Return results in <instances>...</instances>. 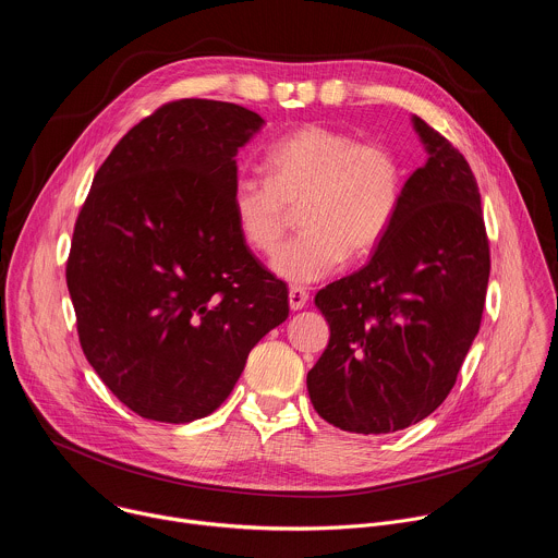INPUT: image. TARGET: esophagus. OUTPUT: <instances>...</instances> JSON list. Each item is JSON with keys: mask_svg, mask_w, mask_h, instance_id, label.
Here are the masks:
<instances>
[{"mask_svg": "<svg viewBox=\"0 0 558 558\" xmlns=\"http://www.w3.org/2000/svg\"><path fill=\"white\" fill-rule=\"evenodd\" d=\"M308 302V293L302 287H291L289 289V306L291 311H300Z\"/></svg>", "mask_w": 558, "mask_h": 558, "instance_id": "1", "label": "esophagus"}]
</instances>
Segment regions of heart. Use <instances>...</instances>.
<instances>
[{
  "mask_svg": "<svg viewBox=\"0 0 558 558\" xmlns=\"http://www.w3.org/2000/svg\"><path fill=\"white\" fill-rule=\"evenodd\" d=\"M267 179L233 183L231 216L250 250L271 256L298 207L300 233L280 247L271 267L298 284L315 282L371 256L392 227L407 190L400 151L379 141L320 123L278 138L265 156Z\"/></svg>",
  "mask_w": 558,
  "mask_h": 558,
  "instance_id": "1",
  "label": "heart"
}]
</instances>
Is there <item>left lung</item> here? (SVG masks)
<instances>
[{"label": "left lung", "instance_id": "1", "mask_svg": "<svg viewBox=\"0 0 558 558\" xmlns=\"http://www.w3.org/2000/svg\"><path fill=\"white\" fill-rule=\"evenodd\" d=\"M428 161L373 258L315 293L329 347L306 375L323 420L386 435L428 417L448 397L482 327L490 245L463 154L413 117Z\"/></svg>", "mask_w": 558, "mask_h": 558}]
</instances>
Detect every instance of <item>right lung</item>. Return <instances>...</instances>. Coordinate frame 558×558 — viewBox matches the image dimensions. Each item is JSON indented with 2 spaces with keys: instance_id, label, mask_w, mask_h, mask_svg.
<instances>
[{
  "instance_id": "add662e5",
  "label": "right lung",
  "mask_w": 558,
  "mask_h": 558,
  "mask_svg": "<svg viewBox=\"0 0 558 558\" xmlns=\"http://www.w3.org/2000/svg\"><path fill=\"white\" fill-rule=\"evenodd\" d=\"M263 117L179 99L136 123L76 216L65 282L84 355L145 420L214 413L250 351L289 315V291L238 233L235 154Z\"/></svg>"
}]
</instances>
